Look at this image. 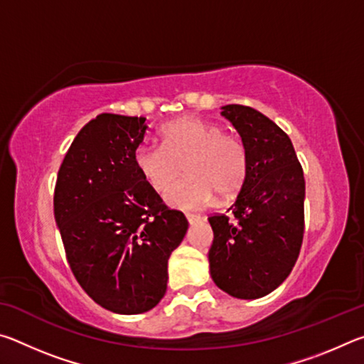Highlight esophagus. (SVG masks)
Wrapping results in <instances>:
<instances>
[{
    "label": "esophagus",
    "instance_id": "esophagus-1",
    "mask_svg": "<svg viewBox=\"0 0 364 364\" xmlns=\"http://www.w3.org/2000/svg\"><path fill=\"white\" fill-rule=\"evenodd\" d=\"M186 220H188L189 225H196V223H199V221L202 220V217H200V215H191V213H188L186 215Z\"/></svg>",
    "mask_w": 364,
    "mask_h": 364
}]
</instances>
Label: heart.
Masks as SVG:
<instances>
[{
	"mask_svg": "<svg viewBox=\"0 0 364 364\" xmlns=\"http://www.w3.org/2000/svg\"><path fill=\"white\" fill-rule=\"evenodd\" d=\"M160 136L162 144L141 143L133 162L141 178L157 193H164L186 164L189 176L165 194L168 205L199 210L210 205L217 194L231 199L241 191L247 176V151L237 136L197 117L167 123Z\"/></svg>",
	"mask_w": 364,
	"mask_h": 364,
	"instance_id": "1",
	"label": "heart"
}]
</instances>
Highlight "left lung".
Wrapping results in <instances>:
<instances>
[{"label": "left lung", "mask_w": 364, "mask_h": 364, "mask_svg": "<svg viewBox=\"0 0 364 364\" xmlns=\"http://www.w3.org/2000/svg\"><path fill=\"white\" fill-rule=\"evenodd\" d=\"M221 115L241 134L247 176L228 208L208 218L210 276L231 297L254 300L282 284L304 239V170L287 134L258 110L228 104Z\"/></svg>", "instance_id": "8db88e82"}]
</instances>
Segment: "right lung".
<instances>
[{"label":"right lung","mask_w":364,"mask_h":364,"mask_svg":"<svg viewBox=\"0 0 364 364\" xmlns=\"http://www.w3.org/2000/svg\"><path fill=\"white\" fill-rule=\"evenodd\" d=\"M146 117L101 114L67 151L54 218L83 291L119 315L152 310L167 291L168 258L188 231L134 167Z\"/></svg>","instance_id":"right-lung-1"}]
</instances>
